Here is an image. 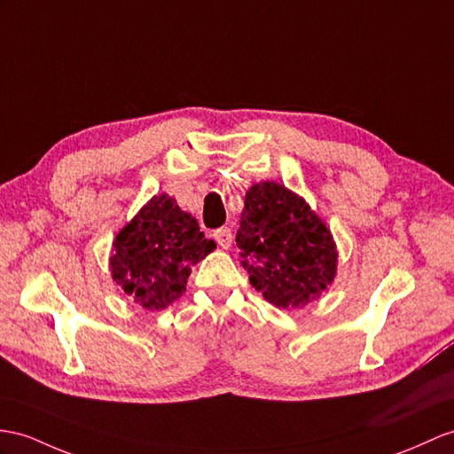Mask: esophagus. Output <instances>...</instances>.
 Returning <instances> with one entry per match:
<instances>
[{"label":"esophagus","mask_w":454,"mask_h":454,"mask_svg":"<svg viewBox=\"0 0 454 454\" xmlns=\"http://www.w3.org/2000/svg\"><path fill=\"white\" fill-rule=\"evenodd\" d=\"M214 239L221 248H229L231 242H233V231L229 227H219L214 231Z\"/></svg>","instance_id":"obj_1"}]
</instances>
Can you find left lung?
<instances>
[{
	"label": "left lung",
	"mask_w": 454,
	"mask_h": 454,
	"mask_svg": "<svg viewBox=\"0 0 454 454\" xmlns=\"http://www.w3.org/2000/svg\"><path fill=\"white\" fill-rule=\"evenodd\" d=\"M237 247L252 286L279 308H301L333 283V237L283 184L265 181L247 192Z\"/></svg>",
	"instance_id": "8db88e82"
}]
</instances>
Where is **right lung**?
Returning a JSON list of instances; mask_svg holds the SVG:
<instances>
[{
    "mask_svg": "<svg viewBox=\"0 0 454 454\" xmlns=\"http://www.w3.org/2000/svg\"><path fill=\"white\" fill-rule=\"evenodd\" d=\"M215 242L168 194L153 196L114 242L115 283L146 310H161L184 291L194 263Z\"/></svg>",
    "mask_w": 454,
    "mask_h": 454,
    "instance_id": "add662e5",
    "label": "right lung"
}]
</instances>
